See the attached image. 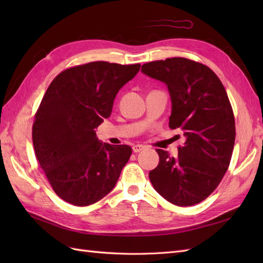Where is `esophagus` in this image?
Segmentation results:
<instances>
[{
	"mask_svg": "<svg viewBox=\"0 0 263 263\" xmlns=\"http://www.w3.org/2000/svg\"><path fill=\"white\" fill-rule=\"evenodd\" d=\"M143 149H144V146H141V144H136V146L132 147L133 153H140Z\"/></svg>",
	"mask_w": 263,
	"mask_h": 263,
	"instance_id": "34e87169",
	"label": "esophagus"
}]
</instances>
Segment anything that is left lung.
Here are the masks:
<instances>
[{"instance_id": "left-lung-1", "label": "left lung", "mask_w": 263, "mask_h": 263, "mask_svg": "<svg viewBox=\"0 0 263 263\" xmlns=\"http://www.w3.org/2000/svg\"><path fill=\"white\" fill-rule=\"evenodd\" d=\"M141 71L167 85L172 99L168 125L185 138L176 158L156 150L159 164L150 171V182L173 204H197L219 185L231 163L236 132L227 92L210 68L185 58L154 61Z\"/></svg>"}]
</instances>
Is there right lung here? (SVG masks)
Segmentation results:
<instances>
[{"instance_id":"right-lung-1","label":"right lung","mask_w":263,"mask_h":263,"mask_svg":"<svg viewBox=\"0 0 263 263\" xmlns=\"http://www.w3.org/2000/svg\"><path fill=\"white\" fill-rule=\"evenodd\" d=\"M140 64L90 62L61 72L36 111L32 143L54 192L71 204L97 202L114 189L130 159L126 144L102 143L95 128L111 113L116 93Z\"/></svg>"}]
</instances>
